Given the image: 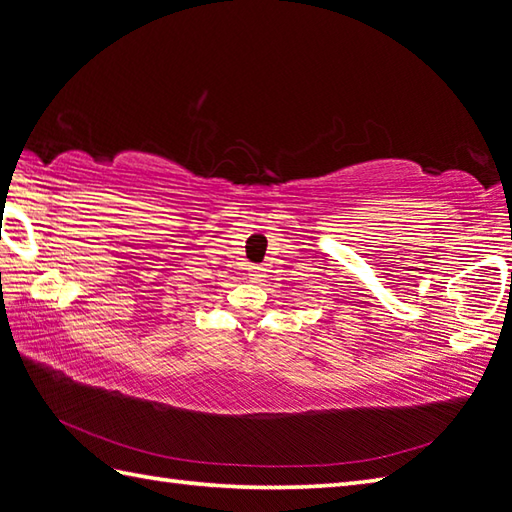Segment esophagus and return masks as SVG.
I'll return each mask as SVG.
<instances>
[{
	"label": "esophagus",
	"instance_id": "obj_1",
	"mask_svg": "<svg viewBox=\"0 0 512 512\" xmlns=\"http://www.w3.org/2000/svg\"><path fill=\"white\" fill-rule=\"evenodd\" d=\"M248 279H251L253 283H259L261 279H264V268H261V266H248Z\"/></svg>",
	"mask_w": 512,
	"mask_h": 512
}]
</instances>
